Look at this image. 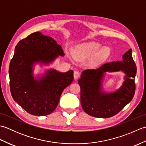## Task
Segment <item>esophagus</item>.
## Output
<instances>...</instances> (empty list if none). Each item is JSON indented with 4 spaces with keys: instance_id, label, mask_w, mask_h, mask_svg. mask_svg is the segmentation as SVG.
Wrapping results in <instances>:
<instances>
[{
    "instance_id": "1",
    "label": "esophagus",
    "mask_w": 146,
    "mask_h": 146,
    "mask_svg": "<svg viewBox=\"0 0 146 146\" xmlns=\"http://www.w3.org/2000/svg\"><path fill=\"white\" fill-rule=\"evenodd\" d=\"M73 76H74V78L75 80L76 79H78V78H80V73L78 71H74V73H73Z\"/></svg>"
}]
</instances>
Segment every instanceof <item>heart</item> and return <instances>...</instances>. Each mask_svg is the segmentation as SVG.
I'll use <instances>...</instances> for the list:
<instances>
[{"label": "heart", "mask_w": 146, "mask_h": 146, "mask_svg": "<svg viewBox=\"0 0 146 146\" xmlns=\"http://www.w3.org/2000/svg\"><path fill=\"white\" fill-rule=\"evenodd\" d=\"M98 42H89L79 44L73 49L72 54L76 60L83 61L92 56L90 62L92 66H97L109 57L110 49L103 47ZM101 49H100V48Z\"/></svg>", "instance_id": "b5f03b06"}]
</instances>
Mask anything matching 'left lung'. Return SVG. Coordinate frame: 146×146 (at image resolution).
<instances>
[{
	"mask_svg": "<svg viewBox=\"0 0 146 146\" xmlns=\"http://www.w3.org/2000/svg\"><path fill=\"white\" fill-rule=\"evenodd\" d=\"M119 70L123 71L126 75L123 86L114 92H104L101 80L104 73ZM136 72L137 68L132 56V49L122 56V61L106 63L96 70L83 71L78 80L83 110L90 115L99 118H108L117 114L134 97Z\"/></svg>",
	"mask_w": 146,
	"mask_h": 146,
	"instance_id": "left-lung-1",
	"label": "left lung"
}]
</instances>
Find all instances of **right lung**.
Segmentation results:
<instances>
[{"mask_svg":"<svg viewBox=\"0 0 146 146\" xmlns=\"http://www.w3.org/2000/svg\"><path fill=\"white\" fill-rule=\"evenodd\" d=\"M64 55L61 46L51 37L32 33L17 43L9 65L12 98L27 112L37 116L51 113L58 104L63 90L73 80V71H46L39 79L33 74L37 63L48 64Z\"/></svg>","mask_w":146,"mask_h":146,"instance_id":"right-lung-1","label":"right lung"}]
</instances>
